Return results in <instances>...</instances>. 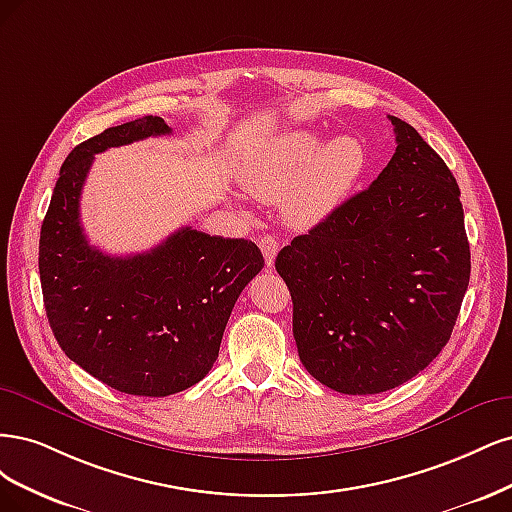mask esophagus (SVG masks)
Instances as JSON below:
<instances>
[{"label": "esophagus", "instance_id": "1", "mask_svg": "<svg viewBox=\"0 0 512 512\" xmlns=\"http://www.w3.org/2000/svg\"><path fill=\"white\" fill-rule=\"evenodd\" d=\"M259 249L263 253V259H266V266L272 268L274 266V259L278 255V240L274 236H263L259 240Z\"/></svg>", "mask_w": 512, "mask_h": 512}]
</instances>
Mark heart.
Returning a JSON list of instances; mask_svg holds the SVG:
<instances>
[{
	"label": "heart",
	"mask_w": 512,
	"mask_h": 512,
	"mask_svg": "<svg viewBox=\"0 0 512 512\" xmlns=\"http://www.w3.org/2000/svg\"><path fill=\"white\" fill-rule=\"evenodd\" d=\"M368 163L355 136L325 142L310 129L283 131L244 161L242 187L261 202L283 200V217L293 227L325 221L353 191Z\"/></svg>",
	"instance_id": "heart-1"
}]
</instances>
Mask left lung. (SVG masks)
Listing matches in <instances>:
<instances>
[{
  "instance_id": "left-lung-1",
  "label": "left lung",
  "mask_w": 512,
  "mask_h": 512,
  "mask_svg": "<svg viewBox=\"0 0 512 512\" xmlns=\"http://www.w3.org/2000/svg\"><path fill=\"white\" fill-rule=\"evenodd\" d=\"M389 119L398 146L387 168L274 263L291 291L300 361L349 395L393 389L430 366L470 280L455 176L415 127Z\"/></svg>"
}]
</instances>
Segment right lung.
Segmentation results:
<instances>
[{"mask_svg":"<svg viewBox=\"0 0 512 512\" xmlns=\"http://www.w3.org/2000/svg\"><path fill=\"white\" fill-rule=\"evenodd\" d=\"M166 134L172 129L161 117H142L78 144L63 161L40 232L44 308L63 353L108 387L146 398L202 381L238 295L263 268L255 242L191 227L127 257L87 242L80 193L93 155Z\"/></svg>","mask_w":512,"mask_h":512,"instance_id":"add662e5","label":"right lung"}]
</instances>
